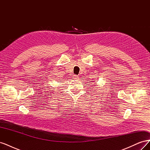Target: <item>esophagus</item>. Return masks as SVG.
I'll return each instance as SVG.
<instances>
[{
    "mask_svg": "<svg viewBox=\"0 0 150 150\" xmlns=\"http://www.w3.org/2000/svg\"><path fill=\"white\" fill-rule=\"evenodd\" d=\"M73 79H79V76L78 75H74L73 76Z\"/></svg>",
    "mask_w": 150,
    "mask_h": 150,
    "instance_id": "34e87169",
    "label": "esophagus"
}]
</instances>
